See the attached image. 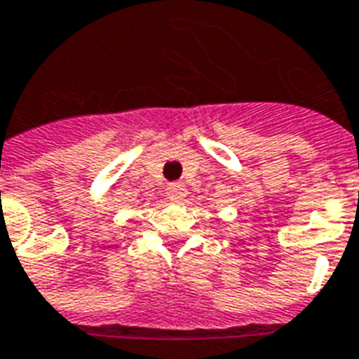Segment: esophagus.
Masks as SVG:
<instances>
[{
  "label": "esophagus",
  "instance_id": "esophagus-1",
  "mask_svg": "<svg viewBox=\"0 0 359 359\" xmlns=\"http://www.w3.org/2000/svg\"><path fill=\"white\" fill-rule=\"evenodd\" d=\"M168 196L169 199H182L186 196V186L184 182H171L168 186Z\"/></svg>",
  "mask_w": 359,
  "mask_h": 359
}]
</instances>
